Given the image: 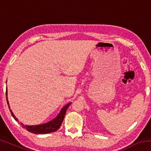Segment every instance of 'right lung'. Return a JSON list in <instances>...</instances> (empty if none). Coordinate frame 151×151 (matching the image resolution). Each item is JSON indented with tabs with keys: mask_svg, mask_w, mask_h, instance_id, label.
Segmentation results:
<instances>
[{
	"mask_svg": "<svg viewBox=\"0 0 151 151\" xmlns=\"http://www.w3.org/2000/svg\"><path fill=\"white\" fill-rule=\"evenodd\" d=\"M6 96L7 104H8V106L10 109L9 101L7 100V88L6 90ZM70 104L71 103H68L66 104V106H64L62 109V110L60 111L59 114H58V115L56 117L54 120L47 122V123L40 124V125H35V126H27V125H24L22 124H20L22 125V127L24 128V129H26L28 131L32 132V133H35V134H47V133H50V132H55L56 131H57V130L60 128V125L63 121V119H64V117H65L66 110H67L68 107L70 106ZM10 111H11L12 116H13V118L15 119V121L19 122L18 121V119L14 116L13 113L12 112L11 109H10Z\"/></svg>",
	"mask_w": 151,
	"mask_h": 151,
	"instance_id": "add662e5",
	"label": "right lung"
}]
</instances>
